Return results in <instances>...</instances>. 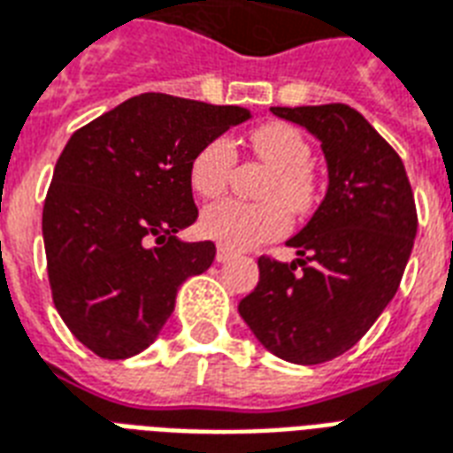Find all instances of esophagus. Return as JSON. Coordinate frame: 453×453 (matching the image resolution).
<instances>
[{
	"instance_id": "obj_1",
	"label": "esophagus",
	"mask_w": 453,
	"mask_h": 453,
	"mask_svg": "<svg viewBox=\"0 0 453 453\" xmlns=\"http://www.w3.org/2000/svg\"><path fill=\"white\" fill-rule=\"evenodd\" d=\"M235 257V252H230V250H226V247H218L216 250V259L218 261H230Z\"/></svg>"
}]
</instances>
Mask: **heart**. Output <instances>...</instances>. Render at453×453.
<instances>
[{
	"label": "heart",
	"instance_id": "obj_1",
	"mask_svg": "<svg viewBox=\"0 0 453 453\" xmlns=\"http://www.w3.org/2000/svg\"><path fill=\"white\" fill-rule=\"evenodd\" d=\"M254 153L273 173L261 189L259 203L227 199L213 203L201 213V235L209 237L226 250H250L261 242L276 240L290 226V216L310 213L317 199V184L310 173L311 149L303 134L286 122L264 124L254 129ZM237 150L230 139L218 136L201 146L189 163V184L201 199H216L226 192Z\"/></svg>",
	"mask_w": 453,
	"mask_h": 453
}]
</instances>
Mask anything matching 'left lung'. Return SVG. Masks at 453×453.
Here are the masks:
<instances>
[{
	"label": "left lung",
	"instance_id": "8db88e82",
	"mask_svg": "<svg viewBox=\"0 0 453 453\" xmlns=\"http://www.w3.org/2000/svg\"><path fill=\"white\" fill-rule=\"evenodd\" d=\"M321 142L329 189L288 240L293 264L259 257L240 314L259 343L295 365L329 363L360 341L396 295L418 233L403 160L343 103L271 107Z\"/></svg>",
	"mask_w": 453,
	"mask_h": 453
}]
</instances>
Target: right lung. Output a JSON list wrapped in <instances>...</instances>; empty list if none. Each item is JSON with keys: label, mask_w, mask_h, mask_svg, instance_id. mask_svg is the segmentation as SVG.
<instances>
[{"label": "right lung", "mask_w": 453, "mask_h": 453, "mask_svg": "<svg viewBox=\"0 0 453 453\" xmlns=\"http://www.w3.org/2000/svg\"><path fill=\"white\" fill-rule=\"evenodd\" d=\"M244 119L247 107L142 93L72 134L42 237L57 311L88 350L105 360L146 350L180 286L213 264V242L177 240L199 216L189 163Z\"/></svg>", "instance_id": "obj_1"}]
</instances>
